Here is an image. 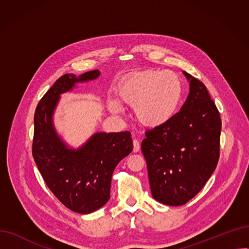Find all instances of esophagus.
Here are the masks:
<instances>
[{
  "label": "esophagus",
  "mask_w": 249,
  "mask_h": 249,
  "mask_svg": "<svg viewBox=\"0 0 249 249\" xmlns=\"http://www.w3.org/2000/svg\"><path fill=\"white\" fill-rule=\"evenodd\" d=\"M140 149V143L137 139H133V151L138 152Z\"/></svg>",
  "instance_id": "obj_1"
}]
</instances>
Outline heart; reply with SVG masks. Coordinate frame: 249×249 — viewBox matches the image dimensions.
Here are the masks:
<instances>
[{
    "label": "heart",
    "instance_id": "obj_1",
    "mask_svg": "<svg viewBox=\"0 0 249 249\" xmlns=\"http://www.w3.org/2000/svg\"><path fill=\"white\" fill-rule=\"evenodd\" d=\"M182 96V85L177 73L169 71H144L127 77L119 88L121 102L135 107L138 120L147 126H159L177 113ZM112 112L120 113L121 104L112 100Z\"/></svg>",
    "mask_w": 249,
    "mask_h": 249
}]
</instances>
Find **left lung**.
Instances as JSON below:
<instances>
[{
	"label": "left lung",
	"instance_id": "obj_1",
	"mask_svg": "<svg viewBox=\"0 0 249 249\" xmlns=\"http://www.w3.org/2000/svg\"><path fill=\"white\" fill-rule=\"evenodd\" d=\"M190 93L171 120L145 132L144 155L152 197L181 206L193 199L214 173L220 154L221 118L206 86L184 71Z\"/></svg>",
	"mask_w": 249,
	"mask_h": 249
}]
</instances>
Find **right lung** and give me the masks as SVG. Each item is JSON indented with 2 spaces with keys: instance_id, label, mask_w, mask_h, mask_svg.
Here are the masks:
<instances>
[{
  "instance_id": "add662e5",
  "label": "right lung",
  "mask_w": 249,
  "mask_h": 249,
  "mask_svg": "<svg viewBox=\"0 0 249 249\" xmlns=\"http://www.w3.org/2000/svg\"><path fill=\"white\" fill-rule=\"evenodd\" d=\"M98 70L76 77L60 76L38 103L34 114L32 154L45 184L70 210L89 214L110 199L112 175L116 165L133 149L131 133L100 132L77 149L69 148L57 135L52 116L60 95L75 83L96 80Z\"/></svg>"
}]
</instances>
